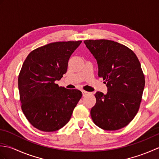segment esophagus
Instances as JSON below:
<instances>
[{
  "instance_id": "1",
  "label": "esophagus",
  "mask_w": 159,
  "mask_h": 159,
  "mask_svg": "<svg viewBox=\"0 0 159 159\" xmlns=\"http://www.w3.org/2000/svg\"><path fill=\"white\" fill-rule=\"evenodd\" d=\"M82 93H83V96H84V97L88 96L89 94H90L89 92H86V91H85V90H83V91H82Z\"/></svg>"
}]
</instances>
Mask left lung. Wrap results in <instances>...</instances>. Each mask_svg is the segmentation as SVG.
Instances as JSON below:
<instances>
[{"mask_svg":"<svg viewBox=\"0 0 159 159\" xmlns=\"http://www.w3.org/2000/svg\"><path fill=\"white\" fill-rule=\"evenodd\" d=\"M84 43L96 59L98 76L105 80L108 91L96 93L91 117L103 130H119L133 120L139 109L145 87L139 61L133 50L116 42L89 39Z\"/></svg>","mask_w":159,"mask_h":159,"instance_id":"left-lung-1","label":"left lung"}]
</instances>
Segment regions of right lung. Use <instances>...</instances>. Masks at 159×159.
Instances as JSON below:
<instances>
[{"label":"right lung","instance_id":"1","mask_svg":"<svg viewBox=\"0 0 159 159\" xmlns=\"http://www.w3.org/2000/svg\"><path fill=\"white\" fill-rule=\"evenodd\" d=\"M82 41L57 42L29 54L18 76L21 108L32 126L44 132L58 130L68 122L82 97L78 89L59 87L70 56Z\"/></svg>","mask_w":159,"mask_h":159}]
</instances>
